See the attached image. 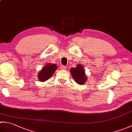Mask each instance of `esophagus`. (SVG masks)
Masks as SVG:
<instances>
[{"label":"esophagus","instance_id":"34e87169","mask_svg":"<svg viewBox=\"0 0 132 132\" xmlns=\"http://www.w3.org/2000/svg\"><path fill=\"white\" fill-rule=\"evenodd\" d=\"M61 68V69H62V70H66L67 69V67L64 66H62Z\"/></svg>","mask_w":132,"mask_h":132}]
</instances>
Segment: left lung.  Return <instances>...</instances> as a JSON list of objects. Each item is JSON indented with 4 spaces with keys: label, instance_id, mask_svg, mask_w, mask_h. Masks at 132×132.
<instances>
[{
    "label": "left lung",
    "instance_id": "left-lung-1",
    "mask_svg": "<svg viewBox=\"0 0 132 132\" xmlns=\"http://www.w3.org/2000/svg\"><path fill=\"white\" fill-rule=\"evenodd\" d=\"M70 72L74 80L78 85H83L87 79V77L86 76L85 70L82 64H78L76 68H71Z\"/></svg>",
    "mask_w": 132,
    "mask_h": 132
}]
</instances>
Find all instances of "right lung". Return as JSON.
I'll list each match as a JSON object with an SVG mask.
<instances>
[{"label": "right lung", "mask_w": 132, "mask_h": 132, "mask_svg": "<svg viewBox=\"0 0 132 132\" xmlns=\"http://www.w3.org/2000/svg\"><path fill=\"white\" fill-rule=\"evenodd\" d=\"M57 69V66L55 64L48 63L46 64L38 74V79L41 82H45L48 80L54 73Z\"/></svg>", "instance_id": "obj_1"}]
</instances>
